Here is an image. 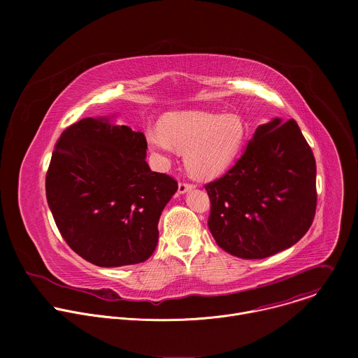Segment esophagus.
<instances>
[{
    "label": "esophagus",
    "instance_id": "34e87169",
    "mask_svg": "<svg viewBox=\"0 0 358 358\" xmlns=\"http://www.w3.org/2000/svg\"><path fill=\"white\" fill-rule=\"evenodd\" d=\"M194 187H195V185H194V184H191V182L181 181V182H178V192H180V194H184V192H187V191L192 189Z\"/></svg>",
    "mask_w": 358,
    "mask_h": 358
}]
</instances>
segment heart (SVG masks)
<instances>
[{
  "label": "heart",
  "mask_w": 358,
  "mask_h": 358,
  "mask_svg": "<svg viewBox=\"0 0 358 358\" xmlns=\"http://www.w3.org/2000/svg\"><path fill=\"white\" fill-rule=\"evenodd\" d=\"M245 124L236 115L202 112L171 113L145 130L148 147L167 162L185 152L184 163L194 177L213 178L229 167L245 138Z\"/></svg>",
  "instance_id": "b5f03b06"
}]
</instances>
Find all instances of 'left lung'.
<instances>
[{"label": "left lung", "mask_w": 358, "mask_h": 358, "mask_svg": "<svg viewBox=\"0 0 358 358\" xmlns=\"http://www.w3.org/2000/svg\"><path fill=\"white\" fill-rule=\"evenodd\" d=\"M208 228L225 252L264 259L294 245L309 231L317 206L316 160L297 123L262 124L241 159L206 184Z\"/></svg>", "instance_id": "8db88e82"}]
</instances>
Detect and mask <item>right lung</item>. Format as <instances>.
<instances>
[{
	"label": "right lung",
	"mask_w": 358,
	"mask_h": 358,
	"mask_svg": "<svg viewBox=\"0 0 358 358\" xmlns=\"http://www.w3.org/2000/svg\"><path fill=\"white\" fill-rule=\"evenodd\" d=\"M143 133L108 119L69 126L55 144L45 189L55 224L73 252L101 268L147 261L177 181L151 171Z\"/></svg>",
	"instance_id": "1"
}]
</instances>
